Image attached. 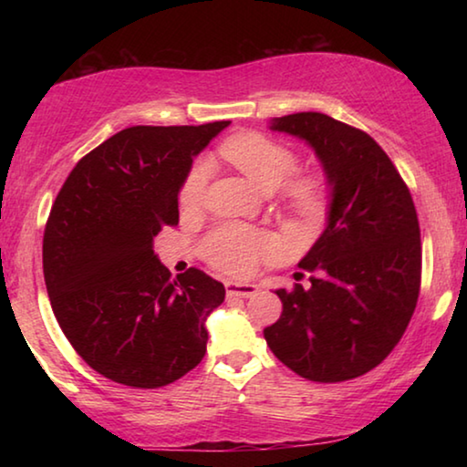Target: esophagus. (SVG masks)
<instances>
[{
  "label": "esophagus",
  "mask_w": 467,
  "mask_h": 467,
  "mask_svg": "<svg viewBox=\"0 0 467 467\" xmlns=\"http://www.w3.org/2000/svg\"><path fill=\"white\" fill-rule=\"evenodd\" d=\"M259 286L251 282H228L226 284V295L228 296H236V298H249L253 295H257Z\"/></svg>",
  "instance_id": "1"
}]
</instances>
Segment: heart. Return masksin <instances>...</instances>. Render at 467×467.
<instances>
[{
	"label": "heart",
	"instance_id": "obj_1",
	"mask_svg": "<svg viewBox=\"0 0 467 467\" xmlns=\"http://www.w3.org/2000/svg\"><path fill=\"white\" fill-rule=\"evenodd\" d=\"M220 150L226 161H231L264 192L282 187L295 175L298 164L296 154L290 148L255 131L236 133L228 138ZM208 171L205 162H197L189 171L179 195L183 208L200 205L205 183H208ZM286 195L296 210L311 214L319 210L323 202V185L317 177H298L286 184ZM278 247V239L270 233L243 224H224L216 228L205 241V257L220 270L243 275L253 272L259 259L275 255Z\"/></svg>",
	"mask_w": 467,
	"mask_h": 467
}]
</instances>
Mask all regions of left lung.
Instances as JSON below:
<instances>
[{
  "mask_svg": "<svg viewBox=\"0 0 467 467\" xmlns=\"http://www.w3.org/2000/svg\"><path fill=\"white\" fill-rule=\"evenodd\" d=\"M270 130L313 148L329 208L326 231L298 262L311 286L275 290L282 315L265 342L309 381H348L385 360L416 309L422 249L412 195L383 148L334 117H274Z\"/></svg>",
  "mask_w": 467,
  "mask_h": 467,
  "instance_id": "8db88e82",
  "label": "left lung"
}]
</instances>
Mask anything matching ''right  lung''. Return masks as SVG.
I'll use <instances>...</instances> for the list:
<instances>
[{
    "mask_svg": "<svg viewBox=\"0 0 467 467\" xmlns=\"http://www.w3.org/2000/svg\"><path fill=\"white\" fill-rule=\"evenodd\" d=\"M228 123L121 130L57 193L43 236L47 292L69 344L110 381L154 389L203 358L205 319L226 290L197 267L171 278L154 236L179 223L193 158Z\"/></svg>",
    "mask_w": 467,
    "mask_h": 467,
    "instance_id": "right-lung-1",
    "label": "right lung"
}]
</instances>
